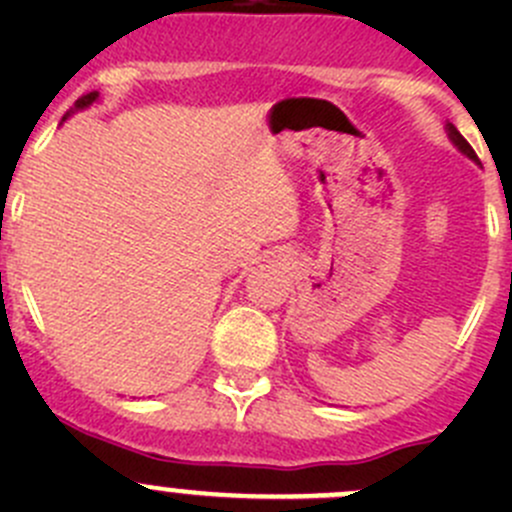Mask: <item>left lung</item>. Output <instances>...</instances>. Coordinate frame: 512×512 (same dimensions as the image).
<instances>
[{"instance_id":"1","label":"left lung","mask_w":512,"mask_h":512,"mask_svg":"<svg viewBox=\"0 0 512 512\" xmlns=\"http://www.w3.org/2000/svg\"><path fill=\"white\" fill-rule=\"evenodd\" d=\"M446 133H448V138H451V143H453V146H456L458 151L463 153V156H466V158H471V160H476V163H478V158H476V151H473V148L468 146V141H466V138L461 136V133H458V128L453 126V123H446Z\"/></svg>"}]
</instances>
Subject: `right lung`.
Segmentation results:
<instances>
[{
    "label": "right lung",
    "mask_w": 512,
    "mask_h": 512,
    "mask_svg": "<svg viewBox=\"0 0 512 512\" xmlns=\"http://www.w3.org/2000/svg\"><path fill=\"white\" fill-rule=\"evenodd\" d=\"M98 101V91H91V94H86V96H81L79 101L74 103V108H71V111H66V116L61 118V121H66V118L69 116H74L76 111H84V108H89V106H94V103Z\"/></svg>",
    "instance_id": "right-lung-1"
}]
</instances>
